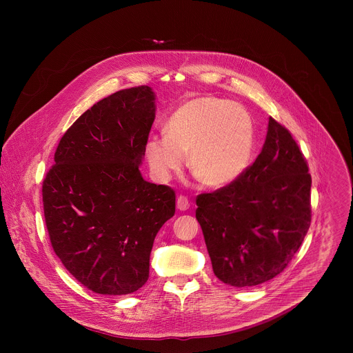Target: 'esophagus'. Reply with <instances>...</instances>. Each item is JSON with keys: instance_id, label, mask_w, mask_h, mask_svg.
I'll return each mask as SVG.
<instances>
[{"instance_id": "1", "label": "esophagus", "mask_w": 353, "mask_h": 353, "mask_svg": "<svg viewBox=\"0 0 353 353\" xmlns=\"http://www.w3.org/2000/svg\"><path fill=\"white\" fill-rule=\"evenodd\" d=\"M189 206H190V203H189L188 197H185V196H178V199H176V208H178L179 210H188Z\"/></svg>"}]
</instances>
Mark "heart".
<instances>
[{"mask_svg":"<svg viewBox=\"0 0 353 353\" xmlns=\"http://www.w3.org/2000/svg\"><path fill=\"white\" fill-rule=\"evenodd\" d=\"M165 134L152 136L145 153L153 174L167 181L189 164L210 188H223L243 175L250 165L255 128L249 111L232 101L199 97L181 104L164 126Z\"/></svg>","mask_w":353,"mask_h":353,"instance_id":"1","label":"heart"}]
</instances>
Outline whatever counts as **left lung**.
<instances>
[{
    "label": "left lung",
    "instance_id": "left-lung-1",
    "mask_svg": "<svg viewBox=\"0 0 353 353\" xmlns=\"http://www.w3.org/2000/svg\"><path fill=\"white\" fill-rule=\"evenodd\" d=\"M310 190L305 157L290 130L270 117L263 148L243 175L196 200L216 277L252 287L280 274L310 228Z\"/></svg>",
    "mask_w": 353,
    "mask_h": 353
}]
</instances>
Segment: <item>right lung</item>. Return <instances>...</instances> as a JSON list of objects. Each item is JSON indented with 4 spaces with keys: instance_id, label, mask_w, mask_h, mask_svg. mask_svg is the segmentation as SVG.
Instances as JSON below:
<instances>
[{
    "instance_id": "right-lung-1",
    "label": "right lung",
    "mask_w": 353,
    "mask_h": 353,
    "mask_svg": "<svg viewBox=\"0 0 353 353\" xmlns=\"http://www.w3.org/2000/svg\"><path fill=\"white\" fill-rule=\"evenodd\" d=\"M153 121L148 85L101 99L65 132L43 179L52 250L101 295H128L147 283L154 236L175 213V192L140 172Z\"/></svg>"
}]
</instances>
